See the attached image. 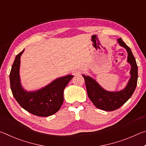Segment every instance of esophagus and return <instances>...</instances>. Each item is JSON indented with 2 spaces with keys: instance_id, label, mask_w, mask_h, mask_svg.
I'll list each match as a JSON object with an SVG mask.
<instances>
[{
  "instance_id": "34e87169",
  "label": "esophagus",
  "mask_w": 146,
  "mask_h": 146,
  "mask_svg": "<svg viewBox=\"0 0 146 146\" xmlns=\"http://www.w3.org/2000/svg\"><path fill=\"white\" fill-rule=\"evenodd\" d=\"M72 73L73 75H78L81 74V71L78 70H75L72 71Z\"/></svg>"
}]
</instances>
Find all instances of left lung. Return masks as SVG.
Here are the masks:
<instances>
[{"mask_svg": "<svg viewBox=\"0 0 146 146\" xmlns=\"http://www.w3.org/2000/svg\"><path fill=\"white\" fill-rule=\"evenodd\" d=\"M118 42L127 51V62L131 65V78L126 87L118 92H110L104 90L99 84L88 76L82 75L85 80L88 97L96 107L100 110L112 111L120 108L131 97L137 87L138 80V67L136 60L131 49L122 38L118 39Z\"/></svg>", "mask_w": 146, "mask_h": 146, "instance_id": "8db88e82", "label": "left lung"}]
</instances>
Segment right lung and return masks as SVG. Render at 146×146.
I'll return each mask as SVG.
<instances>
[{"instance_id": "add662e5", "label": "right lung", "mask_w": 146, "mask_h": 146, "mask_svg": "<svg viewBox=\"0 0 146 146\" xmlns=\"http://www.w3.org/2000/svg\"><path fill=\"white\" fill-rule=\"evenodd\" d=\"M24 50L16 56L9 74L13 97L22 108L31 114L43 117L55 114L63 104L64 88L74 76L68 75L56 79L48 86L34 92L24 91L19 77L20 58Z\"/></svg>"}]
</instances>
